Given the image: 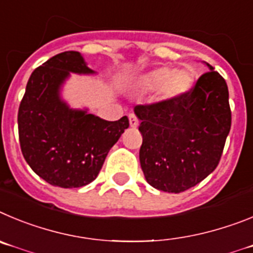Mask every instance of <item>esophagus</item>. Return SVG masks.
Here are the masks:
<instances>
[{
    "label": "esophagus",
    "mask_w": 253,
    "mask_h": 253,
    "mask_svg": "<svg viewBox=\"0 0 253 253\" xmlns=\"http://www.w3.org/2000/svg\"><path fill=\"white\" fill-rule=\"evenodd\" d=\"M128 118H129V125H131V127L135 128V127L138 126V120L135 115H129Z\"/></svg>",
    "instance_id": "obj_1"
}]
</instances>
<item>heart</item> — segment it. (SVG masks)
Listing matches in <instances>:
<instances>
[{
	"label": "heart",
	"mask_w": 253,
	"mask_h": 253,
	"mask_svg": "<svg viewBox=\"0 0 253 253\" xmlns=\"http://www.w3.org/2000/svg\"><path fill=\"white\" fill-rule=\"evenodd\" d=\"M141 84L147 90L159 89L161 98L171 101L192 88L193 76L186 69L172 70L169 67H161L147 73Z\"/></svg>",
	"instance_id": "obj_1"
}]
</instances>
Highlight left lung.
I'll return each mask as SVG.
<instances>
[{
	"mask_svg": "<svg viewBox=\"0 0 253 253\" xmlns=\"http://www.w3.org/2000/svg\"><path fill=\"white\" fill-rule=\"evenodd\" d=\"M207 65L209 72L185 94L135 107L141 169L147 183L163 192H185L219 164L232 113L226 81Z\"/></svg>",
	"mask_w": 253,
	"mask_h": 253,
	"instance_id": "8db88e82",
	"label": "left lung"
}]
</instances>
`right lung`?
Here are the masks:
<instances>
[{
	"label": "right lung",
	"instance_id": "right-lung-1",
	"mask_svg": "<svg viewBox=\"0 0 253 253\" xmlns=\"http://www.w3.org/2000/svg\"><path fill=\"white\" fill-rule=\"evenodd\" d=\"M69 72L94 73L78 51L58 54L34 70L19 107V140L25 160L42 179L60 188H81L97 177L129 124L126 116L111 122L70 110L59 97Z\"/></svg>",
	"mask_w": 253,
	"mask_h": 253
}]
</instances>
